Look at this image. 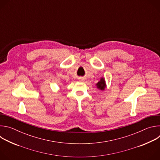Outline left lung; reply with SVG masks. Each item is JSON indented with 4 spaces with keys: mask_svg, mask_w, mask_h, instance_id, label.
Listing matches in <instances>:
<instances>
[{
    "mask_svg": "<svg viewBox=\"0 0 160 160\" xmlns=\"http://www.w3.org/2000/svg\"><path fill=\"white\" fill-rule=\"evenodd\" d=\"M97 87L100 89V90H104L106 87V83H105V80L103 78L101 79V80L96 84Z\"/></svg>",
    "mask_w": 160,
    "mask_h": 160,
    "instance_id": "left-lung-1",
    "label": "left lung"
}]
</instances>
